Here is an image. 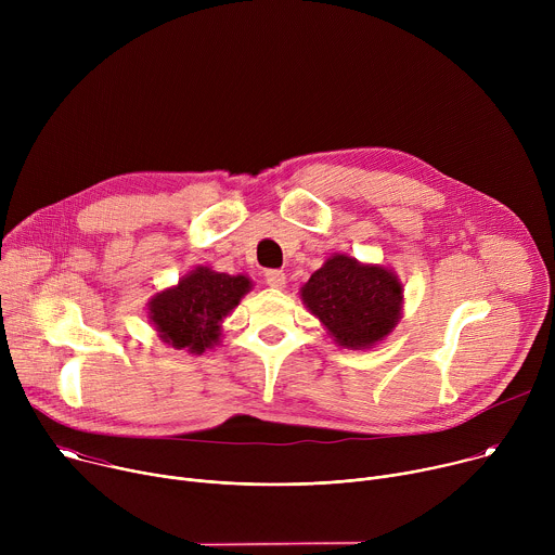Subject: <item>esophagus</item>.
Instances as JSON below:
<instances>
[{"label":"esophagus","instance_id":"obj_1","mask_svg":"<svg viewBox=\"0 0 555 555\" xmlns=\"http://www.w3.org/2000/svg\"><path fill=\"white\" fill-rule=\"evenodd\" d=\"M266 283H268L270 287L283 289L285 283H287V276H285L283 270H268V272H266Z\"/></svg>","mask_w":555,"mask_h":555}]
</instances>
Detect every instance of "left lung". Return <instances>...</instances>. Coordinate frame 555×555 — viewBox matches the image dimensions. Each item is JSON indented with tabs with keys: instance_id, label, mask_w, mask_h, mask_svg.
<instances>
[{
	"instance_id": "1",
	"label": "left lung",
	"mask_w": 555,
	"mask_h": 555,
	"mask_svg": "<svg viewBox=\"0 0 555 555\" xmlns=\"http://www.w3.org/2000/svg\"><path fill=\"white\" fill-rule=\"evenodd\" d=\"M300 298L340 347L371 349L400 323L404 287L388 268L334 255L300 287Z\"/></svg>"
}]
</instances>
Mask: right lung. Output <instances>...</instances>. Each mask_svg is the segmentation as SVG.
Wrapping results in <instances>:
<instances>
[{
	"instance_id": "obj_1",
	"label": "right lung",
	"mask_w": 555,
	"mask_h": 555,
	"mask_svg": "<svg viewBox=\"0 0 555 555\" xmlns=\"http://www.w3.org/2000/svg\"><path fill=\"white\" fill-rule=\"evenodd\" d=\"M250 289L253 281L244 274L197 266L176 287L149 300V319L163 343L202 356L219 343L223 319Z\"/></svg>"
}]
</instances>
